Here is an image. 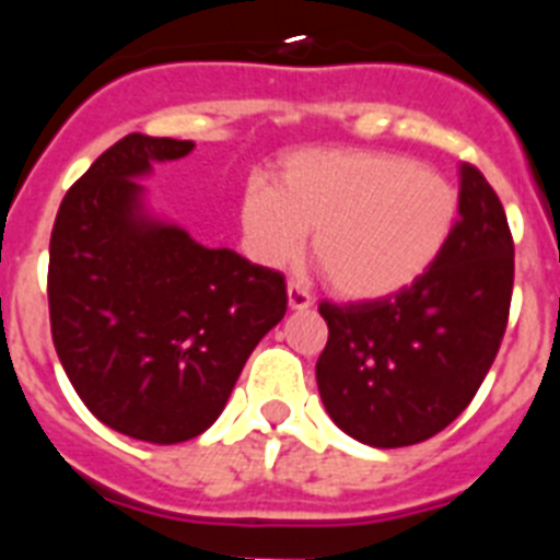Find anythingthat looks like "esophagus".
I'll return each mask as SVG.
<instances>
[{"mask_svg": "<svg viewBox=\"0 0 560 560\" xmlns=\"http://www.w3.org/2000/svg\"><path fill=\"white\" fill-rule=\"evenodd\" d=\"M311 305H314V300H311L308 291L291 283L289 285V308L291 311H308Z\"/></svg>", "mask_w": 560, "mask_h": 560, "instance_id": "esophagus-1", "label": "esophagus"}]
</instances>
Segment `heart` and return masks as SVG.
I'll use <instances>...</instances> for the list:
<instances>
[{
    "label": "heart",
    "mask_w": 560,
    "mask_h": 560,
    "mask_svg": "<svg viewBox=\"0 0 560 560\" xmlns=\"http://www.w3.org/2000/svg\"><path fill=\"white\" fill-rule=\"evenodd\" d=\"M459 190L412 156L361 148H305L280 162L277 187L252 176L237 196L246 255L283 269L305 237L336 294L373 303L427 275L452 241Z\"/></svg>",
    "instance_id": "obj_1"
}]
</instances>
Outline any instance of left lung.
<instances>
[{"mask_svg": "<svg viewBox=\"0 0 560 560\" xmlns=\"http://www.w3.org/2000/svg\"><path fill=\"white\" fill-rule=\"evenodd\" d=\"M513 237L474 165H459V219L438 264L400 294L319 305L328 345L316 384L330 420L375 448L415 446L463 412L508 328Z\"/></svg>", "mask_w": 560, "mask_h": 560, "instance_id": "8db88e82", "label": "left lung"}]
</instances>
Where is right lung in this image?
I'll return each instance as SVG.
<instances>
[{
	"label": "right lung",
	"instance_id": "obj_1",
	"mask_svg": "<svg viewBox=\"0 0 560 560\" xmlns=\"http://www.w3.org/2000/svg\"><path fill=\"white\" fill-rule=\"evenodd\" d=\"M192 148L145 133L114 142L69 187L49 237V325L72 387L108 429L160 446L215 423L289 303L280 271L148 210L137 179Z\"/></svg>",
	"mask_w": 560,
	"mask_h": 560
}]
</instances>
